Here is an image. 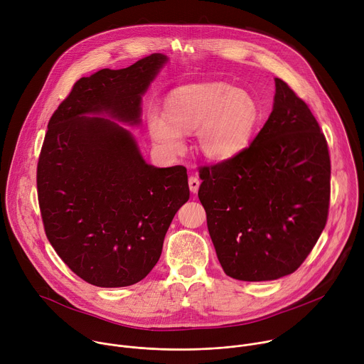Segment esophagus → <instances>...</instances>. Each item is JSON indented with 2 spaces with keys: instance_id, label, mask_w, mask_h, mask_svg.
Returning <instances> with one entry per match:
<instances>
[{
  "instance_id": "obj_1",
  "label": "esophagus",
  "mask_w": 364,
  "mask_h": 364,
  "mask_svg": "<svg viewBox=\"0 0 364 364\" xmlns=\"http://www.w3.org/2000/svg\"><path fill=\"white\" fill-rule=\"evenodd\" d=\"M188 187H190V191L193 194H196L198 191V187H200V180L197 177H194V176H190L188 177Z\"/></svg>"
}]
</instances>
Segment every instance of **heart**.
Listing matches in <instances>:
<instances>
[{"label":"heart","instance_id":"b5f03b06","mask_svg":"<svg viewBox=\"0 0 364 364\" xmlns=\"http://www.w3.org/2000/svg\"><path fill=\"white\" fill-rule=\"evenodd\" d=\"M261 115L257 99L245 89L225 82L194 83L170 93L166 115L149 112L148 131L166 155L181 154L184 134L194 131L196 145L204 157L223 163L247 148Z\"/></svg>","mask_w":364,"mask_h":364}]
</instances>
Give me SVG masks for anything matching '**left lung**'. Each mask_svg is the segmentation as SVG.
Segmentation results:
<instances>
[{"mask_svg":"<svg viewBox=\"0 0 364 364\" xmlns=\"http://www.w3.org/2000/svg\"><path fill=\"white\" fill-rule=\"evenodd\" d=\"M330 168L314 115L275 77L272 112L250 146L200 170L198 198L226 275L274 281L299 268L327 222Z\"/></svg>","mask_w":364,"mask_h":364,"instance_id":"1","label":"left lung"}]
</instances>
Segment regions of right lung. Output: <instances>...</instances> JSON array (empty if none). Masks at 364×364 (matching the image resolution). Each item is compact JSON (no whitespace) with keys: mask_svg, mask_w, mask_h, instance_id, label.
<instances>
[{"mask_svg":"<svg viewBox=\"0 0 364 364\" xmlns=\"http://www.w3.org/2000/svg\"><path fill=\"white\" fill-rule=\"evenodd\" d=\"M167 63L154 53L82 77L47 125L37 166L46 235L62 261L95 287L144 279L190 197L187 170L148 164L124 127L141 125L142 96Z\"/></svg>","mask_w":364,"mask_h":364,"instance_id":"add662e5","label":"right lung"}]
</instances>
